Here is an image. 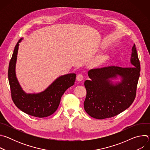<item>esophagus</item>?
Segmentation results:
<instances>
[{
    "label": "esophagus",
    "instance_id": "esophagus-1",
    "mask_svg": "<svg viewBox=\"0 0 150 150\" xmlns=\"http://www.w3.org/2000/svg\"><path fill=\"white\" fill-rule=\"evenodd\" d=\"M83 79V76L82 74H78L77 76H76V79L78 81H82Z\"/></svg>",
    "mask_w": 150,
    "mask_h": 150
}]
</instances>
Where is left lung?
<instances>
[{"label":"left lung","instance_id":"1","mask_svg":"<svg viewBox=\"0 0 150 150\" xmlns=\"http://www.w3.org/2000/svg\"><path fill=\"white\" fill-rule=\"evenodd\" d=\"M131 67H108L91 69L84 85L87 90L84 109L97 119L112 117L122 113L132 104L139 77L140 63L135 45L132 47ZM120 78L119 81H114Z\"/></svg>","mask_w":150,"mask_h":150}]
</instances>
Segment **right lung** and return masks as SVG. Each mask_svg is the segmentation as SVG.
I'll return each instance as SVG.
<instances>
[{
  "label": "right lung",
  "instance_id": "1",
  "mask_svg": "<svg viewBox=\"0 0 150 150\" xmlns=\"http://www.w3.org/2000/svg\"><path fill=\"white\" fill-rule=\"evenodd\" d=\"M21 38L15 47L8 69V79L12 99L17 108L23 112L37 117L52 115L57 109L62 95L74 84L75 74H68L56 78L43 91L27 93L21 87L16 76V63Z\"/></svg>",
  "mask_w": 150,
  "mask_h": 150
}]
</instances>
